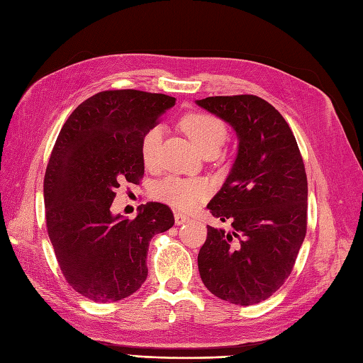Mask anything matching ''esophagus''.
<instances>
[{"instance_id":"esophagus-1","label":"esophagus","mask_w":363,"mask_h":363,"mask_svg":"<svg viewBox=\"0 0 363 363\" xmlns=\"http://www.w3.org/2000/svg\"><path fill=\"white\" fill-rule=\"evenodd\" d=\"M190 218L187 217V215H184V213H174V223L177 226H181V225H184V223H187Z\"/></svg>"}]
</instances>
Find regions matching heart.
<instances>
[{
    "mask_svg": "<svg viewBox=\"0 0 363 363\" xmlns=\"http://www.w3.org/2000/svg\"><path fill=\"white\" fill-rule=\"evenodd\" d=\"M181 126L190 140L203 152L209 150H220L226 140L228 129L225 121L206 112H191L181 120ZM162 145V129L154 126L142 138V159L148 168H156ZM154 198L165 201L176 209L189 212L209 195V187L201 179H187V177L168 176L160 181L152 191Z\"/></svg>",
    "mask_w": 363,
    "mask_h": 363,
    "instance_id": "obj_1",
    "label": "heart"
}]
</instances>
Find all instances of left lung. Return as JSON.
Segmentation results:
<instances>
[{"label": "left lung", "instance_id": "left-lung-1", "mask_svg": "<svg viewBox=\"0 0 363 363\" xmlns=\"http://www.w3.org/2000/svg\"><path fill=\"white\" fill-rule=\"evenodd\" d=\"M198 106L234 128L237 157L207 209L233 230L207 226L198 254L204 285L238 306L265 301L290 276L307 229V176L287 121L256 95L209 96Z\"/></svg>", "mask_w": 363, "mask_h": 363}]
</instances>
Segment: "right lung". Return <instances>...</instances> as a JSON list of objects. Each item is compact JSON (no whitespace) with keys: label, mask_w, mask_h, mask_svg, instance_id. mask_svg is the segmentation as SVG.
<instances>
[{"label":"right lung","mask_w":363,"mask_h":363,"mask_svg":"<svg viewBox=\"0 0 363 363\" xmlns=\"http://www.w3.org/2000/svg\"><path fill=\"white\" fill-rule=\"evenodd\" d=\"M176 98L106 90L72 112L60 129L43 181L46 230L67 282L95 303L128 298L142 287L151 238L174 225L160 203L129 220L111 206L121 182L145 173L142 138Z\"/></svg>","instance_id":"obj_1"}]
</instances>
